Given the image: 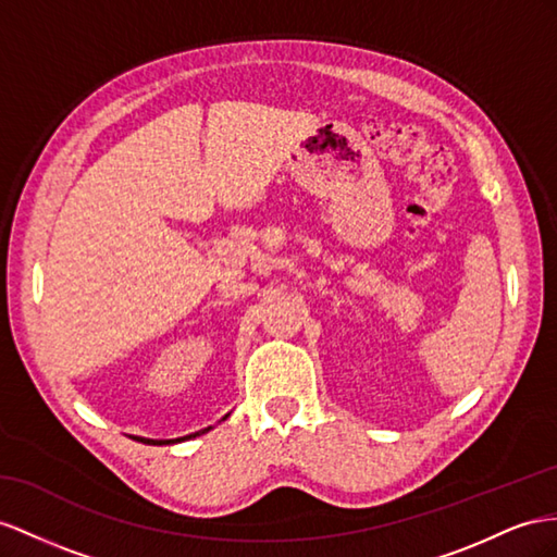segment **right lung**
I'll return each instance as SVG.
<instances>
[{"label": "right lung", "mask_w": 557, "mask_h": 557, "mask_svg": "<svg viewBox=\"0 0 557 557\" xmlns=\"http://www.w3.org/2000/svg\"><path fill=\"white\" fill-rule=\"evenodd\" d=\"M227 417L231 414H225L221 421H225ZM213 425H209V428H205V431H197V433H190V435H183V437H176V440H150V437H134V440H138V442H146V445H176V442H185V440H193V437H197V435H202V433H207V431H211Z\"/></svg>", "instance_id": "1"}]
</instances>
